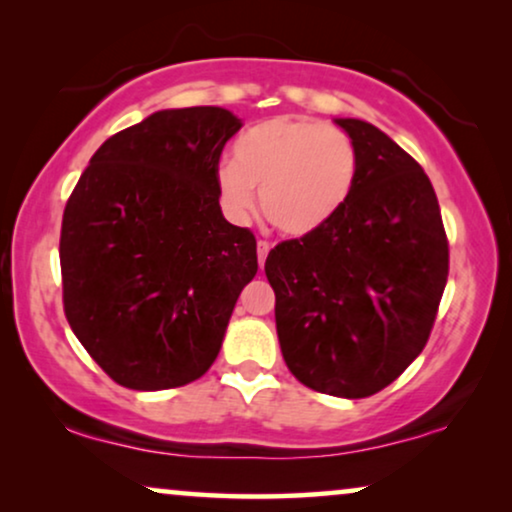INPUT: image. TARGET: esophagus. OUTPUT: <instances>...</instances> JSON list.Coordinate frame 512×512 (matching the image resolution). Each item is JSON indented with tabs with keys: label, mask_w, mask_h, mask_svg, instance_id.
<instances>
[{
	"label": "esophagus",
	"mask_w": 512,
	"mask_h": 512,
	"mask_svg": "<svg viewBox=\"0 0 512 512\" xmlns=\"http://www.w3.org/2000/svg\"><path fill=\"white\" fill-rule=\"evenodd\" d=\"M269 250H271V245L267 241H257V264H260V269L264 267V262H267Z\"/></svg>",
	"instance_id": "esophagus-1"
}]
</instances>
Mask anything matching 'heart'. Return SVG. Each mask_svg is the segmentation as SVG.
Segmentation results:
<instances>
[{
    "label": "heart",
    "instance_id": "b5f03b06",
    "mask_svg": "<svg viewBox=\"0 0 512 512\" xmlns=\"http://www.w3.org/2000/svg\"><path fill=\"white\" fill-rule=\"evenodd\" d=\"M356 142L342 128L311 117H274L245 131L234 161L217 168L224 215L245 222L260 208L278 231L309 236L344 213L358 185Z\"/></svg>",
    "mask_w": 512,
    "mask_h": 512
}]
</instances>
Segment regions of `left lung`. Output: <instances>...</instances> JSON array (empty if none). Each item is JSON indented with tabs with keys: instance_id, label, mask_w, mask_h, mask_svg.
Instances as JSON below:
<instances>
[{
	"instance_id": "1",
	"label": "left lung",
	"mask_w": 512,
	"mask_h": 512,
	"mask_svg": "<svg viewBox=\"0 0 512 512\" xmlns=\"http://www.w3.org/2000/svg\"><path fill=\"white\" fill-rule=\"evenodd\" d=\"M356 142L353 199L316 234L278 243L267 278L288 370L337 398H367L424 351L449 248L424 168L377 126L335 119Z\"/></svg>"
}]
</instances>
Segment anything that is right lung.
Wrapping results in <instances>:
<instances>
[{"instance_id":"obj_1","label":"right lung","mask_w":512,"mask_h":512,"mask_svg":"<svg viewBox=\"0 0 512 512\" xmlns=\"http://www.w3.org/2000/svg\"><path fill=\"white\" fill-rule=\"evenodd\" d=\"M243 121L224 107L161 109L100 145L65 206V316L117 384L203 377L257 274L252 231L224 220L215 175Z\"/></svg>"}]
</instances>
